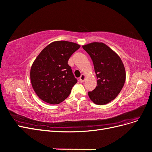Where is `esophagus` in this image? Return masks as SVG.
<instances>
[{
    "label": "esophagus",
    "mask_w": 152,
    "mask_h": 152,
    "mask_svg": "<svg viewBox=\"0 0 152 152\" xmlns=\"http://www.w3.org/2000/svg\"><path fill=\"white\" fill-rule=\"evenodd\" d=\"M85 79H86V75L84 74H82L81 76L80 77V79H79L80 82H84Z\"/></svg>",
    "instance_id": "obj_1"
}]
</instances>
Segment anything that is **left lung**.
<instances>
[{
  "label": "left lung",
  "mask_w": 152,
  "mask_h": 152,
  "mask_svg": "<svg viewBox=\"0 0 152 152\" xmlns=\"http://www.w3.org/2000/svg\"><path fill=\"white\" fill-rule=\"evenodd\" d=\"M93 60L98 82L89 92L91 100L98 105L106 104L120 93L126 80V70L118 55L103 42L82 45Z\"/></svg>",
  "instance_id": "left-lung-1"
}]
</instances>
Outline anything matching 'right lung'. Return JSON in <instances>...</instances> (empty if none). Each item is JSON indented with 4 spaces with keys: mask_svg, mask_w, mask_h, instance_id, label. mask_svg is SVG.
<instances>
[{
    "mask_svg": "<svg viewBox=\"0 0 152 152\" xmlns=\"http://www.w3.org/2000/svg\"><path fill=\"white\" fill-rule=\"evenodd\" d=\"M80 45L58 40L49 44L32 64L30 80L36 94L44 102L56 104L63 102L77 83L68 61Z\"/></svg>",
    "mask_w": 152,
    "mask_h": 152,
    "instance_id": "add662e5",
    "label": "right lung"
}]
</instances>
